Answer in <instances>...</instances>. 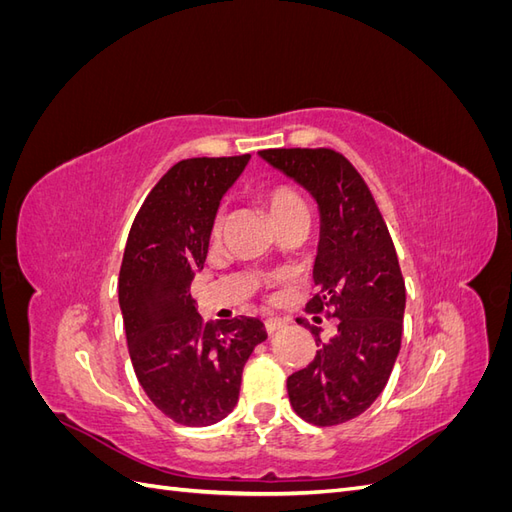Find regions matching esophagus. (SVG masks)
Instances as JSON below:
<instances>
[{
  "mask_svg": "<svg viewBox=\"0 0 512 512\" xmlns=\"http://www.w3.org/2000/svg\"><path fill=\"white\" fill-rule=\"evenodd\" d=\"M284 327H286V322H284L282 318H267V320H265V329H267L269 335H273L275 331H280V329H284Z\"/></svg>",
  "mask_w": 512,
  "mask_h": 512,
  "instance_id": "1",
  "label": "esophagus"
}]
</instances>
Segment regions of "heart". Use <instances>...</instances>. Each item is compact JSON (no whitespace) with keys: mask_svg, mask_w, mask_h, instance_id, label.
Returning <instances> with one entry per match:
<instances>
[{"mask_svg":"<svg viewBox=\"0 0 512 512\" xmlns=\"http://www.w3.org/2000/svg\"><path fill=\"white\" fill-rule=\"evenodd\" d=\"M262 203H265L273 222L286 218V215H290L294 211L305 209L303 200L297 196V192H292L290 188H286V185H273V188L262 192ZM222 226H224V211H218L215 213L213 226H211L213 237L220 235Z\"/></svg>","mask_w":512,"mask_h":512,"instance_id":"obj_1","label":"heart"}]
</instances>
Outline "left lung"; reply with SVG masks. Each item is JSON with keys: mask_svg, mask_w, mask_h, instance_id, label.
I'll return each mask as SVG.
<instances>
[{"mask_svg": "<svg viewBox=\"0 0 512 512\" xmlns=\"http://www.w3.org/2000/svg\"><path fill=\"white\" fill-rule=\"evenodd\" d=\"M258 156L316 200V294L305 309L339 320L329 342L307 324L320 350L288 378L290 404L312 425L346 423L384 391L401 348L406 282L395 245L374 196L342 153L265 149Z\"/></svg>", "mask_w": 512, "mask_h": 512, "instance_id": "1", "label": "left lung"}]
</instances>
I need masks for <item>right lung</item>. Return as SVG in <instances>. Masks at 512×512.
Instances as JSON below:
<instances>
[{
  "label": "right lung",
  "mask_w": 512,
  "mask_h": 512,
  "mask_svg": "<svg viewBox=\"0 0 512 512\" xmlns=\"http://www.w3.org/2000/svg\"><path fill=\"white\" fill-rule=\"evenodd\" d=\"M247 162L250 153L175 164L145 198L123 252L119 307L136 378L179 425L207 427L235 410L243 367L267 339L258 318L205 324L190 297L220 200Z\"/></svg>",
  "instance_id": "obj_1"
}]
</instances>
